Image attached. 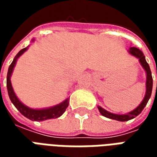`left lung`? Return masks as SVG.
<instances>
[{"label": "left lung", "mask_w": 157, "mask_h": 157, "mask_svg": "<svg viewBox=\"0 0 157 157\" xmlns=\"http://www.w3.org/2000/svg\"><path fill=\"white\" fill-rule=\"evenodd\" d=\"M128 53H129L130 55H134L136 58L139 59L140 63L141 64L142 67L144 68V70H145V72H146V83H145V84H146V92H145V98L143 99V101H142L141 103H140L136 109H134L131 112L128 113H125V114H115V113H109L108 112L107 110H105V109H103L102 107L98 106L99 112H100V113H101L102 116H104L106 118H111V119H114V120H118V121L122 122L130 120L132 118H135L136 116H138L139 114L142 112V110L144 109L145 105L147 104L149 99L151 98V95L152 92V86H153V79H152L151 71L150 66H149L148 63L145 60L144 54L142 53L141 50H140L139 48H135V47H131V48L128 49Z\"/></svg>", "instance_id": "1"}]
</instances>
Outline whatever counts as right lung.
<instances>
[{
  "mask_svg": "<svg viewBox=\"0 0 157 157\" xmlns=\"http://www.w3.org/2000/svg\"><path fill=\"white\" fill-rule=\"evenodd\" d=\"M28 48L29 47L21 49L17 53V55H16L13 61L12 62V64L9 66L7 76H6V86H7L9 98H10L11 101L13 103V105L15 106L19 112L21 113L23 116H25L26 118H29L30 120H33H33L34 121H44V120H47V119H50V118H59L65 113V109H67V107L69 105V98H66L61 103L54 106V107H51V108L44 109H33L27 107V106L20 102L19 99L17 98V97L16 96L14 91H13L12 83H11V80H10L11 75H12V73L13 71V69H14V66H15L17 59L28 49Z\"/></svg>",
  "mask_w": 157,
  "mask_h": 157,
  "instance_id": "add662e5",
  "label": "right lung"
}]
</instances>
